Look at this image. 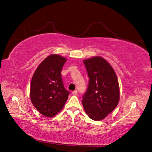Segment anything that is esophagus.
Segmentation results:
<instances>
[{
	"label": "esophagus",
	"instance_id": "1",
	"mask_svg": "<svg viewBox=\"0 0 152 152\" xmlns=\"http://www.w3.org/2000/svg\"><path fill=\"white\" fill-rule=\"evenodd\" d=\"M72 94L73 95H77V90H75V91H72Z\"/></svg>",
	"mask_w": 152,
	"mask_h": 152
}]
</instances>
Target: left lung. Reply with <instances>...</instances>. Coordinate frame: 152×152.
Returning <instances> with one entry per match:
<instances>
[{"instance_id": "obj_1", "label": "left lung", "mask_w": 152, "mask_h": 152, "mask_svg": "<svg viewBox=\"0 0 152 152\" xmlns=\"http://www.w3.org/2000/svg\"><path fill=\"white\" fill-rule=\"evenodd\" d=\"M83 62L90 79L82 103L91 119L100 121L118 105L120 100L118 78L113 68L100 56L85 59Z\"/></svg>"}]
</instances>
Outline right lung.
I'll list each match as a JSON object with an SVG mask.
<instances>
[{"instance_id":"1","label":"right lung","mask_w":152,"mask_h":152,"mask_svg":"<svg viewBox=\"0 0 152 152\" xmlns=\"http://www.w3.org/2000/svg\"><path fill=\"white\" fill-rule=\"evenodd\" d=\"M67 58L57 54L47 57L34 72L30 88L34 106L46 117H53L62 110L69 92L65 89L61 77Z\"/></svg>"}]
</instances>
